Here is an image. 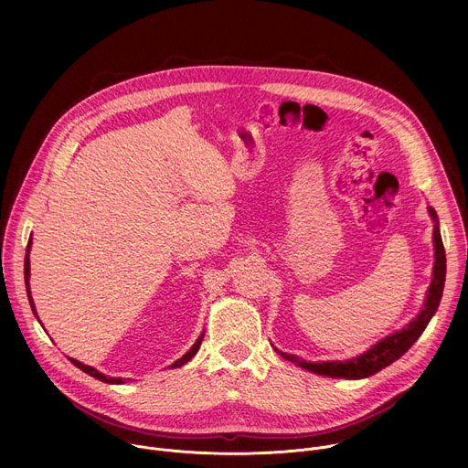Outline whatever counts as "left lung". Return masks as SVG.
Here are the masks:
<instances>
[{
  "label": "left lung",
  "instance_id": "left-lung-1",
  "mask_svg": "<svg viewBox=\"0 0 468 468\" xmlns=\"http://www.w3.org/2000/svg\"><path fill=\"white\" fill-rule=\"evenodd\" d=\"M430 215L435 220V229H433V242H435L433 280H431V285H430V291H428V298H426L424 309L420 311V314L417 318H413V322L408 327H404L402 331L392 333V335H388L387 339H383L381 343L372 346L368 352H365L363 356H359L356 359H350V361L305 363L298 356L285 354V352H280V350H276V352L282 357H285L287 361L298 363L302 368L311 370L314 374H322V376H329V378H346V379L368 378V376L379 372L381 368L388 367L396 359L402 357L415 345V341L422 335V331L426 329L428 322L431 320V316L435 314V311L439 307V302H441V296H442V289H444L446 253H444L441 231H439V226H437V215H435L433 209H430Z\"/></svg>",
  "mask_w": 468,
  "mask_h": 468
}]
</instances>
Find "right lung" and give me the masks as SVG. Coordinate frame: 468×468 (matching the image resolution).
Returning a JSON list of instances; mask_svg holds the SVG:
<instances>
[{
	"label": "right lung",
	"mask_w": 468,
	"mask_h": 468,
	"mask_svg": "<svg viewBox=\"0 0 468 468\" xmlns=\"http://www.w3.org/2000/svg\"><path fill=\"white\" fill-rule=\"evenodd\" d=\"M29 250H31V237H29V242H27V248H26V261H24V278H26V291H27V298H29V303H31V309H33V313H35V316H37V311H35V303H33V298H31V291H29ZM38 318V316H37ZM202 341H204V333L202 335L197 337V341L194 343V346L181 357V359H177L174 365H172V368H176V367H181V365H185L186 361H190L194 356H196V352L199 350V345H202ZM70 361L78 367V368H81L83 372H87L89 376H92V378H96V379H100V381H105V383H112V385H120V383H123V379L122 378H107L105 374H101V372H98L96 368H92V367H89V365H83V363H80L78 359H72L70 357Z\"/></svg>",
	"instance_id": "obj_1"
}]
</instances>
